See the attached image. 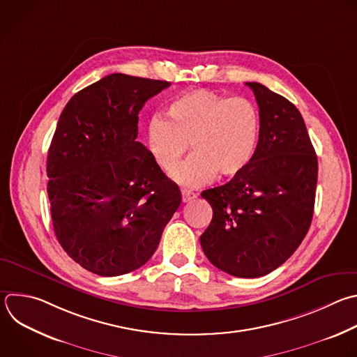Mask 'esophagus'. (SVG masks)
<instances>
[{"label": "esophagus", "mask_w": 357, "mask_h": 357, "mask_svg": "<svg viewBox=\"0 0 357 357\" xmlns=\"http://www.w3.org/2000/svg\"><path fill=\"white\" fill-rule=\"evenodd\" d=\"M197 197V195L195 193V192H190V190H182V200L185 202V203H188V202H192L193 199H196Z\"/></svg>", "instance_id": "34e87169"}]
</instances>
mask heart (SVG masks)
<instances>
[{"label":"heart","instance_id":"b5f03b06","mask_svg":"<svg viewBox=\"0 0 357 357\" xmlns=\"http://www.w3.org/2000/svg\"><path fill=\"white\" fill-rule=\"evenodd\" d=\"M168 119L154 114L147 128V146L158 167L172 174L190 143L193 155L176 171L188 188L215 178H232L251 162L259 137V114L244 98H227L208 89H193L175 98Z\"/></svg>","mask_w":357,"mask_h":357}]
</instances>
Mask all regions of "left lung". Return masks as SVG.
Returning a JSON list of instances; mask_svg holds the SVG:
<instances>
[{
  "instance_id": "obj_1",
  "label": "left lung",
  "mask_w": 357,
  "mask_h": 357,
  "mask_svg": "<svg viewBox=\"0 0 357 357\" xmlns=\"http://www.w3.org/2000/svg\"><path fill=\"white\" fill-rule=\"evenodd\" d=\"M259 106V140L248 167L202 192L213 218L200 235L207 259L236 278L283 265L311 225L318 161L304 119L284 96L247 82Z\"/></svg>"
}]
</instances>
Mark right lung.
Listing matches in <instances>:
<instances>
[{
    "instance_id": "1",
    "label": "right lung",
    "mask_w": 357,
    "mask_h": 357,
    "mask_svg": "<svg viewBox=\"0 0 357 357\" xmlns=\"http://www.w3.org/2000/svg\"><path fill=\"white\" fill-rule=\"evenodd\" d=\"M168 81L110 74L66 105L47 154L54 234L84 269L121 276L143 266L182 196L137 139L139 112Z\"/></svg>"
}]
</instances>
